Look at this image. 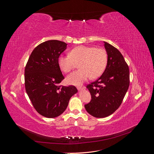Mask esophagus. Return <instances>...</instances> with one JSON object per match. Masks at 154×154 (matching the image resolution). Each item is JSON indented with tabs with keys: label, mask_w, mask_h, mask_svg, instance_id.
<instances>
[{
	"label": "esophagus",
	"mask_w": 154,
	"mask_h": 154,
	"mask_svg": "<svg viewBox=\"0 0 154 154\" xmlns=\"http://www.w3.org/2000/svg\"><path fill=\"white\" fill-rule=\"evenodd\" d=\"M85 87L83 86V87H77V88H78V91H80V90H83V89H84Z\"/></svg>",
	"instance_id": "obj_1"
}]
</instances>
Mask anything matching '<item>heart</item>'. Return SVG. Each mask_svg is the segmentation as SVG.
Returning a JSON list of instances; mask_svg holds the SVG:
<instances>
[{"label":"heart","mask_w":154,"mask_h":154,"mask_svg":"<svg viewBox=\"0 0 154 154\" xmlns=\"http://www.w3.org/2000/svg\"><path fill=\"white\" fill-rule=\"evenodd\" d=\"M79 63L80 69L70 74L66 78L69 84L80 85L91 76L99 77L107 64V53L101 48L80 45L72 49L69 54H61L58 58L60 69L65 72L71 71Z\"/></svg>","instance_id":"obj_1"}]
</instances>
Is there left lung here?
<instances>
[{
  "mask_svg": "<svg viewBox=\"0 0 154 154\" xmlns=\"http://www.w3.org/2000/svg\"><path fill=\"white\" fill-rule=\"evenodd\" d=\"M108 55L103 74L87 85L91 100L85 105L87 112L95 118H105L113 114L122 104L130 85L129 68L119 50L105 42Z\"/></svg>",
  "mask_w": 154,
  "mask_h": 154,
  "instance_id": "1",
  "label": "left lung"
}]
</instances>
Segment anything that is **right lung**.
Wrapping results in <instances>:
<instances>
[{"mask_svg": "<svg viewBox=\"0 0 154 154\" xmlns=\"http://www.w3.org/2000/svg\"><path fill=\"white\" fill-rule=\"evenodd\" d=\"M67 44L57 40L41 43L32 51L24 71L25 88L37 112L45 118L58 117L78 92L74 85L61 86L64 76L58 64Z\"/></svg>", "mask_w": 154, "mask_h": 154, "instance_id": "obj_1", "label": "right lung"}]
</instances>
